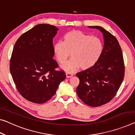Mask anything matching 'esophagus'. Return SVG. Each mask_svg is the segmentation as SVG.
<instances>
[{
	"label": "esophagus",
	"instance_id": "1",
	"mask_svg": "<svg viewBox=\"0 0 135 135\" xmlns=\"http://www.w3.org/2000/svg\"><path fill=\"white\" fill-rule=\"evenodd\" d=\"M73 76V75L72 73H66V77H67V78H71V77Z\"/></svg>",
	"mask_w": 135,
	"mask_h": 135
}]
</instances>
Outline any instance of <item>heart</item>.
<instances>
[{"label": "heart", "instance_id": "obj_1", "mask_svg": "<svg viewBox=\"0 0 135 135\" xmlns=\"http://www.w3.org/2000/svg\"><path fill=\"white\" fill-rule=\"evenodd\" d=\"M103 49L99 38L80 31L68 32L64 35L63 42H57L53 46V51L60 64L65 63L71 53V59L62 67L68 72H73L79 67L82 70L90 68L99 59Z\"/></svg>", "mask_w": 135, "mask_h": 135}]
</instances>
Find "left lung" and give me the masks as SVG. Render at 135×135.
<instances>
[{"label": "left lung", "instance_id": "1", "mask_svg": "<svg viewBox=\"0 0 135 135\" xmlns=\"http://www.w3.org/2000/svg\"><path fill=\"white\" fill-rule=\"evenodd\" d=\"M104 47L99 59L94 65L76 76L80 80L76 91L79 97L87 105L98 107L106 104L114 98L124 76V63L119 42L109 32L100 26Z\"/></svg>", "mask_w": 135, "mask_h": 135}]
</instances>
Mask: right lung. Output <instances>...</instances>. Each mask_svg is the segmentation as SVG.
Instances as JSON below:
<instances>
[{"label":"right lung","mask_w":135,"mask_h":135,"mask_svg":"<svg viewBox=\"0 0 135 135\" xmlns=\"http://www.w3.org/2000/svg\"><path fill=\"white\" fill-rule=\"evenodd\" d=\"M58 29L40 24L23 33L15 44L9 70L19 93L29 102L41 104L50 100L66 78L53 59V38Z\"/></svg>","instance_id":"1"}]
</instances>
